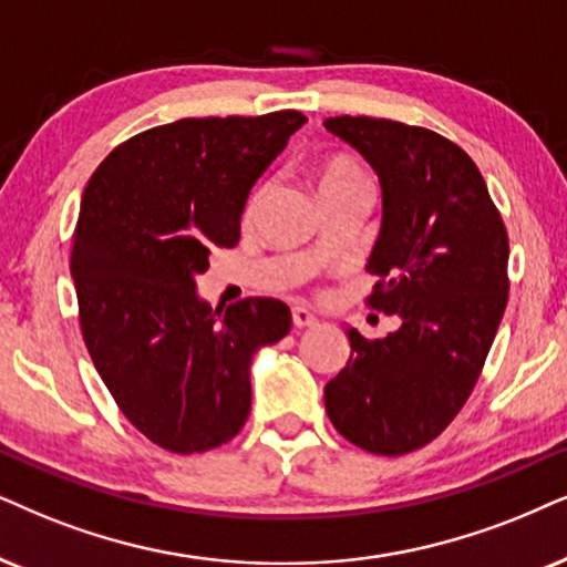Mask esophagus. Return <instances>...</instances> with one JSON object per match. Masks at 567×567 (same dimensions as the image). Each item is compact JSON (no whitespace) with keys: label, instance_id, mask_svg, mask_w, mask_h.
<instances>
[{"label":"esophagus","instance_id":"1","mask_svg":"<svg viewBox=\"0 0 567 567\" xmlns=\"http://www.w3.org/2000/svg\"><path fill=\"white\" fill-rule=\"evenodd\" d=\"M292 324H296L298 329L313 327V324H317V317H313V313L308 311V308L296 306V308H292Z\"/></svg>","mask_w":567,"mask_h":567}]
</instances>
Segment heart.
I'll return each instance as SVG.
<instances>
[{
  "label": "heart",
  "mask_w": 567,
  "mask_h": 567,
  "mask_svg": "<svg viewBox=\"0 0 567 567\" xmlns=\"http://www.w3.org/2000/svg\"><path fill=\"white\" fill-rule=\"evenodd\" d=\"M346 185H369L367 181V172L353 159H348V156H334V159L324 162V167L319 169V193H327V190H334V188H346ZM267 196V183L256 185V190L250 193L248 198V206H246V217H256V212H259L261 200Z\"/></svg>",
  "instance_id": "b5f03b06"
}]
</instances>
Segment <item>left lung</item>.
I'll use <instances>...</instances> for the list:
<instances>
[{"mask_svg": "<svg viewBox=\"0 0 567 567\" xmlns=\"http://www.w3.org/2000/svg\"><path fill=\"white\" fill-rule=\"evenodd\" d=\"M324 127L367 159L382 185V227L367 269L369 306L398 329H348L346 369L324 386L337 432L374 455H405L465 405L507 306V233L482 172L453 141L377 117Z\"/></svg>", "mask_w": 567, "mask_h": 567, "instance_id": "1", "label": "left lung"}]
</instances>
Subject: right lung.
Segmentation results:
<instances>
[{
  "instance_id": "right-lung-1",
  "label": "right lung",
  "mask_w": 567,
  "mask_h": 567,
  "mask_svg": "<svg viewBox=\"0 0 567 567\" xmlns=\"http://www.w3.org/2000/svg\"><path fill=\"white\" fill-rule=\"evenodd\" d=\"M306 123L185 117L120 143L83 190L70 271L93 367L125 419L177 455L230 442L250 413V361L290 308L198 298L212 248H233L248 193Z\"/></svg>"
}]
</instances>
